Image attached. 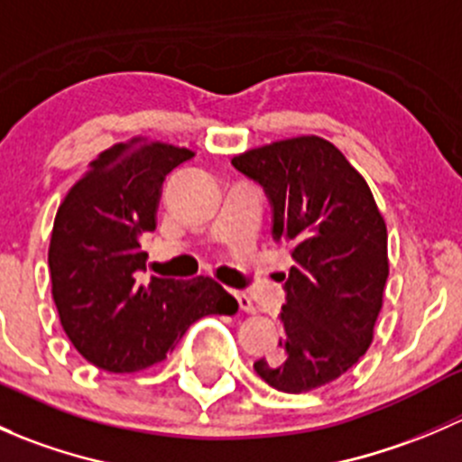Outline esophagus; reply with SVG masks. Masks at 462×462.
Returning <instances> with one entry per match:
<instances>
[{"label":"esophagus","instance_id":"esophagus-1","mask_svg":"<svg viewBox=\"0 0 462 462\" xmlns=\"http://www.w3.org/2000/svg\"><path fill=\"white\" fill-rule=\"evenodd\" d=\"M236 301H239V309L244 310V313H257V306L253 304V300H250V295H245V292H235Z\"/></svg>","mask_w":462,"mask_h":462}]
</instances>
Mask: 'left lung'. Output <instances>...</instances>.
Wrapping results in <instances>:
<instances>
[{"label":"left lung","instance_id":"obj_1","mask_svg":"<svg viewBox=\"0 0 462 462\" xmlns=\"http://www.w3.org/2000/svg\"><path fill=\"white\" fill-rule=\"evenodd\" d=\"M232 165L273 205V239L291 250L282 274L283 337L254 371L283 393H306L346 374L374 342L389 254L369 185L333 143L297 136L248 149Z\"/></svg>","mask_w":462,"mask_h":462}]
</instances>
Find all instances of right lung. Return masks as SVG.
I'll list each match as a JSON object with an SVG mask.
<instances>
[{
    "label": "right lung",
    "mask_w": 462,
    "mask_h": 462,
    "mask_svg": "<svg viewBox=\"0 0 462 462\" xmlns=\"http://www.w3.org/2000/svg\"><path fill=\"white\" fill-rule=\"evenodd\" d=\"M192 149L132 138L88 162L55 214L49 245L60 324L87 362L134 374L165 360L197 319L239 304L209 277L141 282L162 180Z\"/></svg>",
    "instance_id": "obj_1"
}]
</instances>
